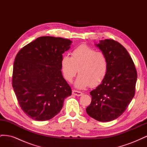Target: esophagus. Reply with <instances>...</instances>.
Instances as JSON below:
<instances>
[{
    "label": "esophagus",
    "instance_id": "esophagus-1",
    "mask_svg": "<svg viewBox=\"0 0 147 147\" xmlns=\"http://www.w3.org/2000/svg\"><path fill=\"white\" fill-rule=\"evenodd\" d=\"M72 94L75 96H81L83 94V93L80 92V91H75V90H74L72 91Z\"/></svg>",
    "mask_w": 147,
    "mask_h": 147
}]
</instances>
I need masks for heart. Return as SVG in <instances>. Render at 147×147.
Returning <instances> with one entry per match:
<instances>
[{"mask_svg":"<svg viewBox=\"0 0 147 147\" xmlns=\"http://www.w3.org/2000/svg\"><path fill=\"white\" fill-rule=\"evenodd\" d=\"M61 67L64 78L69 82L72 80L78 70L79 75L75 86L83 89L89 85L96 86L104 80L108 70V61L103 53L82 45L72 52L71 57L63 56Z\"/></svg>","mask_w":147,"mask_h":147,"instance_id":"b5f03b06","label":"heart"}]
</instances>
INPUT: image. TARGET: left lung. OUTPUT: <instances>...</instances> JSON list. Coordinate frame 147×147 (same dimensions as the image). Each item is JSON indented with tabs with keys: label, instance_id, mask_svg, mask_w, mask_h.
Wrapping results in <instances>:
<instances>
[{
	"label": "left lung",
	"instance_id": "obj_1",
	"mask_svg": "<svg viewBox=\"0 0 147 147\" xmlns=\"http://www.w3.org/2000/svg\"><path fill=\"white\" fill-rule=\"evenodd\" d=\"M96 47L106 56L108 70L104 80L90 92L88 115L99 121H112L121 115L135 94L137 71L126 49L111 39L102 40Z\"/></svg>",
	"mask_w": 147,
	"mask_h": 147
}]
</instances>
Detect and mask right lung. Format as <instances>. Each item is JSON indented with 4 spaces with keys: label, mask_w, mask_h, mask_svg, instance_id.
Returning <instances> with one entry per match:
<instances>
[{
    "label": "right lung",
    "mask_w": 147,
    "mask_h": 147,
    "mask_svg": "<svg viewBox=\"0 0 147 147\" xmlns=\"http://www.w3.org/2000/svg\"><path fill=\"white\" fill-rule=\"evenodd\" d=\"M72 42L43 36L18 53L13 64L12 86L21 109L36 121H47L58 113L72 90L61 72L63 53Z\"/></svg>",
    "instance_id": "obj_1"
}]
</instances>
